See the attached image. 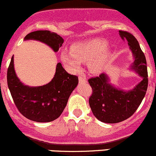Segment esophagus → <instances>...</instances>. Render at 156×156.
<instances>
[{
  "label": "esophagus",
  "instance_id": "34e87169",
  "mask_svg": "<svg viewBox=\"0 0 156 156\" xmlns=\"http://www.w3.org/2000/svg\"><path fill=\"white\" fill-rule=\"evenodd\" d=\"M78 79H79L80 83H86L87 82V79L83 75H80L79 77H78Z\"/></svg>",
  "mask_w": 156,
  "mask_h": 156
}]
</instances>
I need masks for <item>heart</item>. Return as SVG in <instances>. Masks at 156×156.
I'll return each instance as SVG.
<instances>
[{"label":"heart","instance_id":"obj_1","mask_svg":"<svg viewBox=\"0 0 156 156\" xmlns=\"http://www.w3.org/2000/svg\"><path fill=\"white\" fill-rule=\"evenodd\" d=\"M106 41L101 38H95L73 45L70 52L63 51L60 55L62 62L71 69L78 71L81 63L91 60L90 66L93 70H99L107 61L109 57V49L106 45Z\"/></svg>","mask_w":156,"mask_h":156}]
</instances>
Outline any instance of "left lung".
Instances as JSON below:
<instances>
[{
  "label": "left lung",
  "instance_id": "8db88e82",
  "mask_svg": "<svg viewBox=\"0 0 156 156\" xmlns=\"http://www.w3.org/2000/svg\"><path fill=\"white\" fill-rule=\"evenodd\" d=\"M119 34L122 40L127 41L132 53L134 62L130 69L135 72L142 80L128 90L112 84L105 73L88 80L93 89L89 99L92 112L99 120L105 123H117L130 117L141 103L148 87L147 60L138 41L126 31L119 30Z\"/></svg>",
  "mask_w": 156,
  "mask_h": 156
}]
</instances>
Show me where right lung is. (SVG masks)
<instances>
[{
	"label": "right lung",
	"instance_id": "add662e5",
	"mask_svg": "<svg viewBox=\"0 0 156 156\" xmlns=\"http://www.w3.org/2000/svg\"><path fill=\"white\" fill-rule=\"evenodd\" d=\"M24 40H37L46 44L55 52L62 46L63 39L49 30L31 32ZM12 57L7 70V84L15 105L24 117L34 122H48L60 116L70 95L78 83V78L70 75L58 63L50 82L39 87L24 84L16 75Z\"/></svg>",
	"mask_w": 156,
	"mask_h": 156
}]
</instances>
